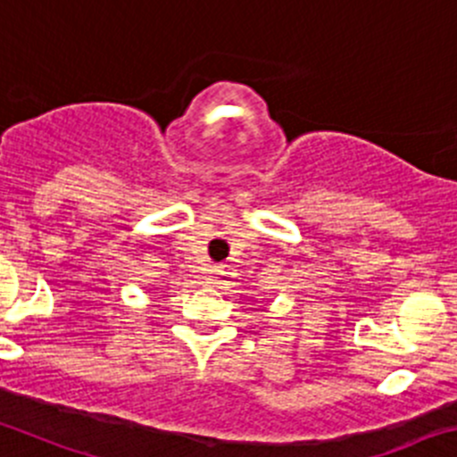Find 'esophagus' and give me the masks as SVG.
Wrapping results in <instances>:
<instances>
[{
  "label": "esophagus",
  "mask_w": 457,
  "mask_h": 457,
  "mask_svg": "<svg viewBox=\"0 0 457 457\" xmlns=\"http://www.w3.org/2000/svg\"><path fill=\"white\" fill-rule=\"evenodd\" d=\"M220 273H221V269H217V267H211L206 271V278L208 280H217V278H220Z\"/></svg>",
  "instance_id": "1"
}]
</instances>
